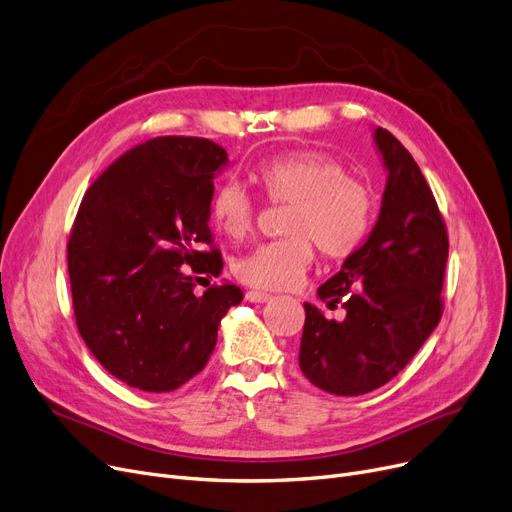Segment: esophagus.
Returning <instances> with one entry per match:
<instances>
[{
	"label": "esophagus",
	"mask_w": 512,
	"mask_h": 512,
	"mask_svg": "<svg viewBox=\"0 0 512 512\" xmlns=\"http://www.w3.org/2000/svg\"><path fill=\"white\" fill-rule=\"evenodd\" d=\"M247 301L249 303H268V301H272V295L261 293V291H249L247 293Z\"/></svg>",
	"instance_id": "34e87169"
}]
</instances>
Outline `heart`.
<instances>
[{"instance_id": "obj_1", "label": "heart", "mask_w": 512, "mask_h": 512, "mask_svg": "<svg viewBox=\"0 0 512 512\" xmlns=\"http://www.w3.org/2000/svg\"><path fill=\"white\" fill-rule=\"evenodd\" d=\"M263 194L276 205H291L282 232L288 238L265 242L234 263L240 282L261 291H284L301 280L314 247L328 259H343L360 247L374 219L370 188L349 177L345 165L318 152L293 150L255 169ZM217 228L238 240L255 221V203L238 182H224L211 196Z\"/></svg>"}]
</instances>
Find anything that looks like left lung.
I'll list each match as a JSON object with an SVG mask.
<instances>
[{"mask_svg":"<svg viewBox=\"0 0 512 512\" xmlns=\"http://www.w3.org/2000/svg\"><path fill=\"white\" fill-rule=\"evenodd\" d=\"M387 171L383 203L362 247L328 278L318 297L345 307L341 322L303 303L299 366L332 395H364L406 368L441 318L448 232L412 154L383 127L372 129Z\"/></svg>","mask_w":512,"mask_h":512,"instance_id":"left-lung-1","label":"left lung"}]
</instances>
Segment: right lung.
<instances>
[{"mask_svg": "<svg viewBox=\"0 0 512 512\" xmlns=\"http://www.w3.org/2000/svg\"><path fill=\"white\" fill-rule=\"evenodd\" d=\"M228 152L203 138H154L85 192L69 242L79 335L129 387L173 391L209 362L236 284L196 293L224 268L211 244L213 180Z\"/></svg>", "mask_w": 512, "mask_h": 512, "instance_id": "obj_1", "label": "right lung"}]
</instances>
